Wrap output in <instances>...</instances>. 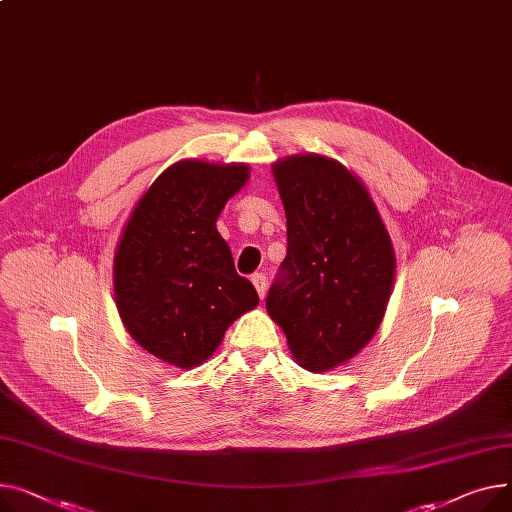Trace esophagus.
Returning <instances> with one entry per match:
<instances>
[{"label": "esophagus", "instance_id": "esophagus-1", "mask_svg": "<svg viewBox=\"0 0 512 512\" xmlns=\"http://www.w3.org/2000/svg\"><path fill=\"white\" fill-rule=\"evenodd\" d=\"M251 282H253V286L257 288L259 298H263V296H265V290H267V278H265V274H253V276H251Z\"/></svg>", "mask_w": 512, "mask_h": 512}]
</instances>
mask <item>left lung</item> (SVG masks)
<instances>
[{
	"label": "left lung",
	"mask_w": 512,
	"mask_h": 512,
	"mask_svg": "<svg viewBox=\"0 0 512 512\" xmlns=\"http://www.w3.org/2000/svg\"><path fill=\"white\" fill-rule=\"evenodd\" d=\"M288 249L265 309L292 356L311 372L356 356L377 333L395 278L383 220L362 183L323 156L274 166Z\"/></svg>",
	"instance_id": "8db88e82"
}]
</instances>
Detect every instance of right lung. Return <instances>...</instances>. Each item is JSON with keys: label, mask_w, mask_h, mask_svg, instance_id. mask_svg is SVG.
Listing matches in <instances>:
<instances>
[{"label": "right lung", "mask_w": 512, "mask_h": 512, "mask_svg": "<svg viewBox=\"0 0 512 512\" xmlns=\"http://www.w3.org/2000/svg\"><path fill=\"white\" fill-rule=\"evenodd\" d=\"M249 166L185 160L166 168L135 206L115 255V298L131 337L179 368L208 360L228 325L255 309L216 220Z\"/></svg>", "instance_id": "1"}]
</instances>
